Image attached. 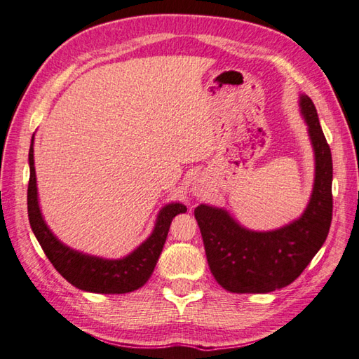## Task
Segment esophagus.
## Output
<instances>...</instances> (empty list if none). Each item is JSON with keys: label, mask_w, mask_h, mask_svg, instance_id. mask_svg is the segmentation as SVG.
Segmentation results:
<instances>
[{"label": "esophagus", "mask_w": 359, "mask_h": 359, "mask_svg": "<svg viewBox=\"0 0 359 359\" xmlns=\"http://www.w3.org/2000/svg\"><path fill=\"white\" fill-rule=\"evenodd\" d=\"M194 192H195V195H200V194H203L200 187H195V189H194Z\"/></svg>", "instance_id": "34e87169"}]
</instances>
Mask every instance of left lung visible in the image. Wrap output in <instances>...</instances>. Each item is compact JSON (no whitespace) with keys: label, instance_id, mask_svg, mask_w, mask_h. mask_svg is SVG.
Returning <instances> with one entry per match:
<instances>
[{"label":"left lung","instance_id":"8db88e82","mask_svg":"<svg viewBox=\"0 0 359 359\" xmlns=\"http://www.w3.org/2000/svg\"><path fill=\"white\" fill-rule=\"evenodd\" d=\"M315 150V184L306 212L292 224L272 232H252L217 207L201 204L195 218L201 230L210 272L233 293H269L283 289L302 273L329 235L332 198V154L313 101L299 100Z\"/></svg>","mask_w":359,"mask_h":359}]
</instances>
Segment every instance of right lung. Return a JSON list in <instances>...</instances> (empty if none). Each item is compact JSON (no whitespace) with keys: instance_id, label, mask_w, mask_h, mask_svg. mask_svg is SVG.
Listing matches in <instances>:
<instances>
[{"instance_id":"1","label":"right lung","mask_w":359,"mask_h":359,"mask_svg":"<svg viewBox=\"0 0 359 359\" xmlns=\"http://www.w3.org/2000/svg\"><path fill=\"white\" fill-rule=\"evenodd\" d=\"M30 178L27 187V213L30 227L36 240L57 272L75 287L93 293H127L140 289L152 275L169 233L170 222L186 205L172 203L163 207L158 215L152 235L137 250L123 259H102L72 250L60 243L46 226L38 205L36 178L34 165V138L29 150Z\"/></svg>"}]
</instances>
